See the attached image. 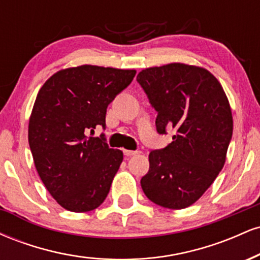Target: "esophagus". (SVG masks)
I'll return each mask as SVG.
<instances>
[{"instance_id":"esophagus-1","label":"esophagus","mask_w":260,"mask_h":260,"mask_svg":"<svg viewBox=\"0 0 260 260\" xmlns=\"http://www.w3.org/2000/svg\"><path fill=\"white\" fill-rule=\"evenodd\" d=\"M123 154L126 155V156H133V155L139 154V151L138 150H123Z\"/></svg>"}]
</instances>
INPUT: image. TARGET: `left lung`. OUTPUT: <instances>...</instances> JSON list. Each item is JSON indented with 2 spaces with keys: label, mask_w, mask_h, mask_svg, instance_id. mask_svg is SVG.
Segmentation results:
<instances>
[{
  "label": "left lung",
  "mask_w": 260,
  "mask_h": 260,
  "mask_svg": "<svg viewBox=\"0 0 260 260\" xmlns=\"http://www.w3.org/2000/svg\"><path fill=\"white\" fill-rule=\"evenodd\" d=\"M137 82L157 112L156 131L175 136L149 154L143 192L155 204L184 209L198 201L223 168L232 113L221 84L207 70L170 63L143 70Z\"/></svg>",
  "instance_id": "obj_1"
}]
</instances>
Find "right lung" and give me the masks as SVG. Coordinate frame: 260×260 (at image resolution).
Segmentation results:
<instances>
[{
    "mask_svg": "<svg viewBox=\"0 0 260 260\" xmlns=\"http://www.w3.org/2000/svg\"><path fill=\"white\" fill-rule=\"evenodd\" d=\"M136 71L84 64L55 73L38 92L28 139L35 168L52 198L73 213L103 204L123 153L107 145L110 103L131 84Z\"/></svg>",
    "mask_w": 260,
    "mask_h": 260,
    "instance_id": "1",
    "label": "right lung"
}]
</instances>
